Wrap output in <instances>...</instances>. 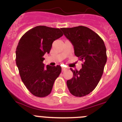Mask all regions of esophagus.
<instances>
[{
  "instance_id": "1",
  "label": "esophagus",
  "mask_w": 122,
  "mask_h": 122,
  "mask_svg": "<svg viewBox=\"0 0 122 122\" xmlns=\"http://www.w3.org/2000/svg\"><path fill=\"white\" fill-rule=\"evenodd\" d=\"M61 70H62V71H65V70H67V68H66V67H62V68H61Z\"/></svg>"
}]
</instances>
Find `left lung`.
Returning a JSON list of instances; mask_svg holds the SVG:
<instances>
[{"label":"left lung","mask_w":122,"mask_h":122,"mask_svg":"<svg viewBox=\"0 0 122 122\" xmlns=\"http://www.w3.org/2000/svg\"><path fill=\"white\" fill-rule=\"evenodd\" d=\"M61 30L74 48V54L83 61L80 70H73V77L67 81L70 92L74 96H85L97 86L107 62L104 42L92 30L85 26Z\"/></svg>","instance_id":"obj_1"}]
</instances>
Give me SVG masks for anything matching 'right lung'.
<instances>
[{
	"instance_id": "add662e5",
	"label": "right lung",
	"mask_w": 122,
	"mask_h": 122,
	"mask_svg": "<svg viewBox=\"0 0 122 122\" xmlns=\"http://www.w3.org/2000/svg\"><path fill=\"white\" fill-rule=\"evenodd\" d=\"M63 34L59 28L36 26L20 39L16 50V64L21 80L35 96L45 97L51 92L61 71L60 66H45L43 56L49 54L54 41Z\"/></svg>"
}]
</instances>
